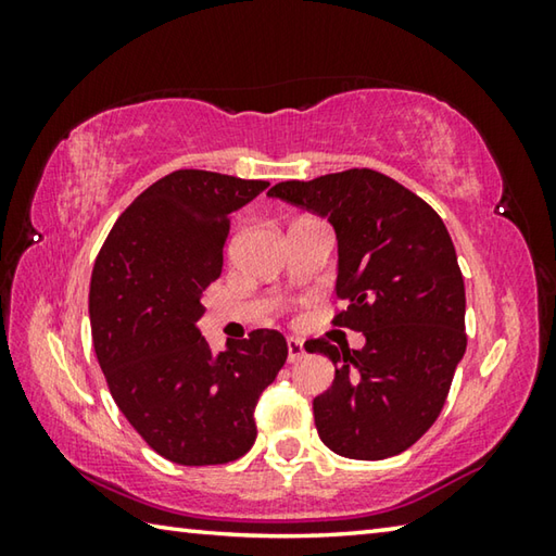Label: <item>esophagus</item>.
<instances>
[{
    "instance_id": "obj_1",
    "label": "esophagus",
    "mask_w": 556,
    "mask_h": 556,
    "mask_svg": "<svg viewBox=\"0 0 556 556\" xmlns=\"http://www.w3.org/2000/svg\"><path fill=\"white\" fill-rule=\"evenodd\" d=\"M287 351H289V363H299L301 361V357H304L306 355V351H304V343H301L299 341V338H289V341H287Z\"/></svg>"
}]
</instances>
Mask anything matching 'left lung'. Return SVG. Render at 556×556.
<instances>
[{
	"label": "left lung",
	"mask_w": 556,
	"mask_h": 556,
	"mask_svg": "<svg viewBox=\"0 0 556 556\" xmlns=\"http://www.w3.org/2000/svg\"><path fill=\"white\" fill-rule=\"evenodd\" d=\"M267 195L333 225L336 299L348 304L333 324L365 336L361 351L306 343L336 365L314 400L318 437L345 458L402 454L437 421L466 353V289L444 220L372 168L281 181Z\"/></svg>",
	"instance_id": "left-lung-1"
}]
</instances>
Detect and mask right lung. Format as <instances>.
Returning a JSON list of instances; mask_svg holds the SVG:
<instances>
[{
	"label": "right lung",
	"mask_w": 556,
	"mask_h": 556,
	"mask_svg": "<svg viewBox=\"0 0 556 556\" xmlns=\"http://www.w3.org/2000/svg\"><path fill=\"white\" fill-rule=\"evenodd\" d=\"M267 186L199 168L159 178L112 225L92 267V345L112 397L174 464L215 466L248 454L260 394L287 361L275 328L228 341L220 353L199 331L230 215Z\"/></svg>",
	"instance_id": "right-lung-1"
}]
</instances>
